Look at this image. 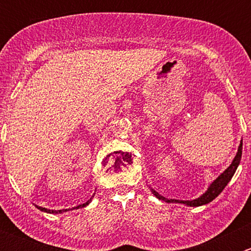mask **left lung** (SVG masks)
Here are the masks:
<instances>
[{
    "mask_svg": "<svg viewBox=\"0 0 251 251\" xmlns=\"http://www.w3.org/2000/svg\"><path fill=\"white\" fill-rule=\"evenodd\" d=\"M242 148H243V141L240 142L239 148H238V151H237V154H235V156H234V159H233V161H232L231 165H229L228 168L224 171V173L220 175V176L217 177V178L215 179L211 184H210V187L207 188V191L205 192L203 196H201L199 198L194 199V201H175V199H166V198H164L163 196H160L159 193H156L154 189H151V192H153L154 196H155L156 198H159L160 201H168V203H182V204L188 205V206H201V205L210 203V201H214V199L216 198V197L219 196L222 191H224L225 187L227 186V183H228V182L231 181L232 177H233L235 170H237L238 165H239V163H240V158H242Z\"/></svg>",
    "mask_w": 251,
    "mask_h": 251,
    "instance_id": "left-lung-1",
    "label": "left lung"
}]
</instances>
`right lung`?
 Segmentation results:
<instances>
[{
  "label": "right lung",
  "instance_id": "add662e5",
  "mask_svg": "<svg viewBox=\"0 0 251 251\" xmlns=\"http://www.w3.org/2000/svg\"><path fill=\"white\" fill-rule=\"evenodd\" d=\"M91 199H92V198H91ZM91 199H90V201H86L85 204H81V205H78V206H76V207H73V209H78V207L86 206V205H88V203H90ZM36 206H37V205H36ZM37 209L41 210V211H45V212H50V214H58V212H64V211H67V210H48V209H46V207H41V206H37Z\"/></svg>",
  "mask_w": 251,
  "mask_h": 251
}]
</instances>
